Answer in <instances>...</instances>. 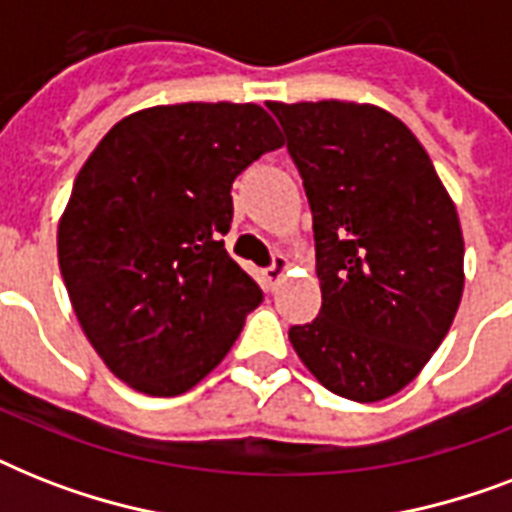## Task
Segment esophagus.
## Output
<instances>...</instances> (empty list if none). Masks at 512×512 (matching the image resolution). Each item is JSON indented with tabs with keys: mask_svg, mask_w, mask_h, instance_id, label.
<instances>
[{
	"mask_svg": "<svg viewBox=\"0 0 512 512\" xmlns=\"http://www.w3.org/2000/svg\"><path fill=\"white\" fill-rule=\"evenodd\" d=\"M287 273H289V257L276 255L273 257V265L271 268H265L263 276H265V281H268V287L276 289L281 281H284V276H287Z\"/></svg>",
	"mask_w": 512,
	"mask_h": 512,
	"instance_id": "esophagus-1",
	"label": "esophagus"
}]
</instances>
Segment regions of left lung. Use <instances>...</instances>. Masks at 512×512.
<instances>
[{"label":"left lung","mask_w":512,"mask_h":512,"mask_svg":"<svg viewBox=\"0 0 512 512\" xmlns=\"http://www.w3.org/2000/svg\"><path fill=\"white\" fill-rule=\"evenodd\" d=\"M311 201L321 311L289 342L327 390H404L452 327L465 241L452 196L401 119L372 103H268Z\"/></svg>","instance_id":"obj_1"}]
</instances>
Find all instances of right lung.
I'll return each mask as SVG.
<instances>
[{
  "mask_svg": "<svg viewBox=\"0 0 512 512\" xmlns=\"http://www.w3.org/2000/svg\"><path fill=\"white\" fill-rule=\"evenodd\" d=\"M284 146L257 103L124 116L76 175L58 263L84 337L146 396H180L239 337L263 292L225 252L233 180Z\"/></svg>",
  "mask_w": 512,
  "mask_h": 512,
  "instance_id": "obj_1",
  "label": "right lung"
}]
</instances>
